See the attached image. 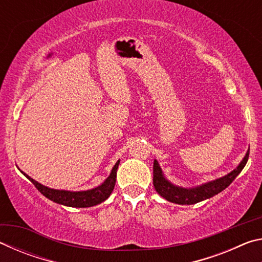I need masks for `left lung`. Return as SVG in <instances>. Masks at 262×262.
<instances>
[{
    "label": "left lung",
    "instance_id": "obj_1",
    "mask_svg": "<svg viewBox=\"0 0 262 262\" xmlns=\"http://www.w3.org/2000/svg\"><path fill=\"white\" fill-rule=\"evenodd\" d=\"M248 155H250V149L247 150L245 157L243 158L241 164L234 168L233 171L230 172L229 174L222 177L216 180L209 181L201 186L192 188H184L179 187L171 184L165 177H164L162 168L159 166L158 162L155 159L154 161V186L156 192L163 196L165 200L178 203V205H194L200 201L206 200V199L212 198L214 195L221 193L228 186L236 179V177L241 173L242 170L245 167L248 161Z\"/></svg>",
    "mask_w": 262,
    "mask_h": 262
}]
</instances>
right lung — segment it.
Returning <instances> with one entry per match:
<instances>
[{"instance_id":"add662e5","label":"right lung","mask_w":262,"mask_h":262,"mask_svg":"<svg viewBox=\"0 0 262 262\" xmlns=\"http://www.w3.org/2000/svg\"><path fill=\"white\" fill-rule=\"evenodd\" d=\"M119 163H120V161L115 163L112 171H111V174L100 186L89 190H82V192H70V190L53 189L50 187H46V186L39 184L38 181L30 178V177L24 173L23 171L20 172L35 186V187H37L39 192L42 195H45L47 199H50L51 201L67 207L88 208L104 202L106 199L110 196L111 193H112L115 186V181H117V170Z\"/></svg>"}]
</instances>
